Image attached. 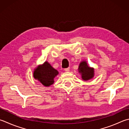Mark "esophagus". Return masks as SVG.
I'll use <instances>...</instances> for the list:
<instances>
[{"label":"esophagus","mask_w":129,"mask_h":129,"mask_svg":"<svg viewBox=\"0 0 129 129\" xmlns=\"http://www.w3.org/2000/svg\"><path fill=\"white\" fill-rule=\"evenodd\" d=\"M64 71H65L66 72H69V71H70V68H69V67L66 68V69H64Z\"/></svg>","instance_id":"esophagus-1"}]
</instances>
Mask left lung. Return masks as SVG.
<instances>
[{
	"label": "left lung",
	"mask_w": 129,
	"mask_h": 129,
	"mask_svg": "<svg viewBox=\"0 0 129 129\" xmlns=\"http://www.w3.org/2000/svg\"><path fill=\"white\" fill-rule=\"evenodd\" d=\"M79 71L81 74L82 79L84 80H90L94 76V69L89 67L85 61L80 63Z\"/></svg>",
	"instance_id": "1"
}]
</instances>
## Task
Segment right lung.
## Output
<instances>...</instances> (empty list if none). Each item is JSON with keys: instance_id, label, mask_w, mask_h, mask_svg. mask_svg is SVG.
Here are the masks:
<instances>
[{"instance_id": "right-lung-1", "label": "right lung", "mask_w": 129, "mask_h": 129, "mask_svg": "<svg viewBox=\"0 0 129 129\" xmlns=\"http://www.w3.org/2000/svg\"><path fill=\"white\" fill-rule=\"evenodd\" d=\"M58 74V72L57 70L53 69L47 62H45L35 70L34 77L43 85L49 86L54 83V78Z\"/></svg>"}]
</instances>
